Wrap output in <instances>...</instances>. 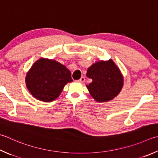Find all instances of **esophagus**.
<instances>
[{"label": "esophagus", "instance_id": "obj_1", "mask_svg": "<svg viewBox=\"0 0 158 158\" xmlns=\"http://www.w3.org/2000/svg\"><path fill=\"white\" fill-rule=\"evenodd\" d=\"M78 81L80 82V83H84V82L85 81V77H81V78H80V79L78 80Z\"/></svg>", "mask_w": 158, "mask_h": 158}]
</instances>
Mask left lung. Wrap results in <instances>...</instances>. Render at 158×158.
<instances>
[{"instance_id": "8db88e82", "label": "left lung", "mask_w": 158, "mask_h": 158, "mask_svg": "<svg viewBox=\"0 0 158 158\" xmlns=\"http://www.w3.org/2000/svg\"><path fill=\"white\" fill-rule=\"evenodd\" d=\"M86 76L93 80L86 87L97 102L113 99L121 92L124 85V77L111 59L94 63L88 68Z\"/></svg>"}]
</instances>
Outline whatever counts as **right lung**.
<instances>
[{
  "mask_svg": "<svg viewBox=\"0 0 158 158\" xmlns=\"http://www.w3.org/2000/svg\"><path fill=\"white\" fill-rule=\"evenodd\" d=\"M72 81L70 71L65 65L45 58L37 60L25 77L27 88L31 95L44 102L56 99L65 85Z\"/></svg>",
  "mask_w": 158,
  "mask_h": 158,
  "instance_id": "add662e5",
  "label": "right lung"
}]
</instances>
